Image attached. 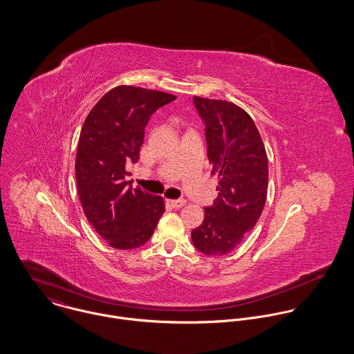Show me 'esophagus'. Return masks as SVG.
<instances>
[{"mask_svg":"<svg viewBox=\"0 0 354 354\" xmlns=\"http://www.w3.org/2000/svg\"><path fill=\"white\" fill-rule=\"evenodd\" d=\"M167 204H169L170 207H173V208H180V207H183V205L185 204V201H184V199H177V201H167Z\"/></svg>","mask_w":354,"mask_h":354,"instance_id":"1","label":"esophagus"}]
</instances>
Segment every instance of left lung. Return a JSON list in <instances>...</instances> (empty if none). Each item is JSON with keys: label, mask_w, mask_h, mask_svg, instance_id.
<instances>
[{"label": "left lung", "mask_w": 354, "mask_h": 354, "mask_svg": "<svg viewBox=\"0 0 354 354\" xmlns=\"http://www.w3.org/2000/svg\"><path fill=\"white\" fill-rule=\"evenodd\" d=\"M205 125L207 156L218 174V198L204 208L202 225L192 230L198 251L222 256L239 247L252 230L267 198L268 162L251 115L227 101L194 97Z\"/></svg>", "instance_id": "1"}]
</instances>
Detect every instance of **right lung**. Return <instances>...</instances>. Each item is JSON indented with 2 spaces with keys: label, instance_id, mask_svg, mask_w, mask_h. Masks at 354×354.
<instances>
[{
  "label": "right lung",
  "instance_id": "right-lung-1",
  "mask_svg": "<svg viewBox=\"0 0 354 354\" xmlns=\"http://www.w3.org/2000/svg\"><path fill=\"white\" fill-rule=\"evenodd\" d=\"M176 97L133 86L106 93L88 113L77 145V194L88 222L115 250L146 244L165 211L160 196L132 188L128 162L139 160L152 114Z\"/></svg>",
  "mask_w": 354,
  "mask_h": 354
}]
</instances>
